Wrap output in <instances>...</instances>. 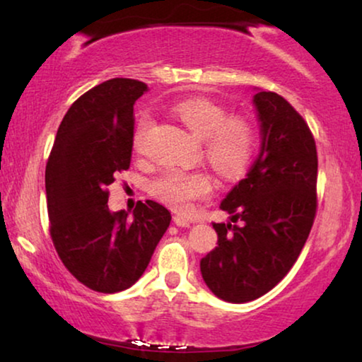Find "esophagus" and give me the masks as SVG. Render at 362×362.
I'll use <instances>...</instances> for the list:
<instances>
[{
  "label": "esophagus",
  "instance_id": "1",
  "mask_svg": "<svg viewBox=\"0 0 362 362\" xmlns=\"http://www.w3.org/2000/svg\"><path fill=\"white\" fill-rule=\"evenodd\" d=\"M173 221H175V224L177 227H189L192 224L189 219H186V217H181V216H175L173 217Z\"/></svg>",
  "mask_w": 362,
  "mask_h": 362
}]
</instances>
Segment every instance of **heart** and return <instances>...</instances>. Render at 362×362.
<instances>
[{
	"mask_svg": "<svg viewBox=\"0 0 362 362\" xmlns=\"http://www.w3.org/2000/svg\"><path fill=\"white\" fill-rule=\"evenodd\" d=\"M182 125L202 141L204 156L221 175L235 176L244 170L254 151V128L244 118L227 117L224 108L204 98L180 102L175 107ZM150 127V118L141 117L135 130V148L141 146ZM212 189L209 176L204 173L171 170L163 173L151 185L158 199L177 212L189 211L196 199L206 197Z\"/></svg>",
	"mask_w": 362,
	"mask_h": 362,
	"instance_id": "obj_1",
	"label": "heart"
}]
</instances>
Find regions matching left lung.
Masks as SVG:
<instances>
[{"mask_svg": "<svg viewBox=\"0 0 362 362\" xmlns=\"http://www.w3.org/2000/svg\"><path fill=\"white\" fill-rule=\"evenodd\" d=\"M260 150L221 202L230 222L212 224L217 247L201 275L217 298L247 303L270 291L298 259L316 212L318 156L308 125L279 93L255 88Z\"/></svg>", "mask_w": 362, "mask_h": 362, "instance_id": "8db88e82", "label": "left lung"}]
</instances>
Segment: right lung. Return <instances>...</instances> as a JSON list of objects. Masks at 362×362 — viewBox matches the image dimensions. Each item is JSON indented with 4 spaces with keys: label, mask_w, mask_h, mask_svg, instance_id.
<instances>
[{
    "label": "right lung",
    "mask_w": 362,
    "mask_h": 362,
    "mask_svg": "<svg viewBox=\"0 0 362 362\" xmlns=\"http://www.w3.org/2000/svg\"><path fill=\"white\" fill-rule=\"evenodd\" d=\"M145 92L143 82L110 78L83 93L62 118L46 166L54 247L67 270L100 293L140 279L171 222L155 201H140L133 214L108 209L107 186L130 166L133 105Z\"/></svg>",
    "instance_id": "1"
}]
</instances>
